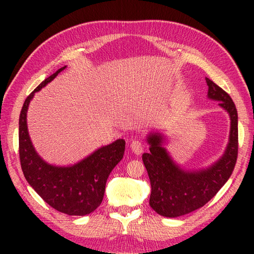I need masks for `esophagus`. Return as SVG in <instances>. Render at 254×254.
<instances>
[{
  "label": "esophagus",
  "mask_w": 254,
  "mask_h": 254,
  "mask_svg": "<svg viewBox=\"0 0 254 254\" xmlns=\"http://www.w3.org/2000/svg\"><path fill=\"white\" fill-rule=\"evenodd\" d=\"M130 147L134 154L139 155L143 153V143L141 139H133L131 145H130Z\"/></svg>",
  "instance_id": "esophagus-1"
}]
</instances>
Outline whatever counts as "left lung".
Returning a JSON list of instances; mask_svg holds the SVG:
<instances>
[{"label": "left lung", "mask_w": 254, "mask_h": 254, "mask_svg": "<svg viewBox=\"0 0 254 254\" xmlns=\"http://www.w3.org/2000/svg\"><path fill=\"white\" fill-rule=\"evenodd\" d=\"M207 97L218 100L219 106L229 113V142L224 155L206 169L183 170L177 165L166 148L160 133L147 136L149 152L142 156L150 180L149 205L165 217H178L204 206L222 189L236 166L238 156V113L230 96L206 78Z\"/></svg>", "instance_id": "obj_1"}]
</instances>
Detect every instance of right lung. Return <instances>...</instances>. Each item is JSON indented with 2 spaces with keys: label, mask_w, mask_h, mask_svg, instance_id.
<instances>
[{
  "label": "right lung",
  "mask_w": 254,
  "mask_h": 254,
  "mask_svg": "<svg viewBox=\"0 0 254 254\" xmlns=\"http://www.w3.org/2000/svg\"><path fill=\"white\" fill-rule=\"evenodd\" d=\"M66 66L59 68L27 97L19 116V159L27 182L41 198L59 212L84 216L102 202L106 182L112 169L123 158L126 141L117 139L73 166L59 167L46 163L32 145L27 127V110L35 93L50 83Z\"/></svg>",
  "instance_id": "right-lung-1"
}]
</instances>
